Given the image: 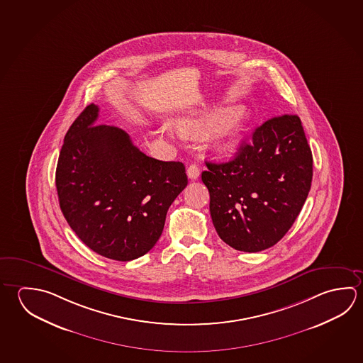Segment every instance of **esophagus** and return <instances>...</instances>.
<instances>
[{
    "instance_id": "obj_1",
    "label": "esophagus",
    "mask_w": 363,
    "mask_h": 363,
    "mask_svg": "<svg viewBox=\"0 0 363 363\" xmlns=\"http://www.w3.org/2000/svg\"><path fill=\"white\" fill-rule=\"evenodd\" d=\"M187 176H189V179H199V176H200L199 167H197L196 164H191V166L187 168Z\"/></svg>"
}]
</instances>
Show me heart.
I'll return each instance as SVG.
<instances>
[{"instance_id": "b5f03b06", "label": "heart", "mask_w": 363, "mask_h": 363, "mask_svg": "<svg viewBox=\"0 0 363 363\" xmlns=\"http://www.w3.org/2000/svg\"><path fill=\"white\" fill-rule=\"evenodd\" d=\"M240 123V115H232L230 111H220L205 116L201 120L194 122L186 128V133L191 136H199L211 128H216V134L213 138L214 147L219 153H228L235 147Z\"/></svg>"}]
</instances>
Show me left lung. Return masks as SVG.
Here are the masks:
<instances>
[{"instance_id": "1", "label": "left lung", "mask_w": 363, "mask_h": 363, "mask_svg": "<svg viewBox=\"0 0 363 363\" xmlns=\"http://www.w3.org/2000/svg\"><path fill=\"white\" fill-rule=\"evenodd\" d=\"M216 233L230 247L259 252L280 241L311 189L312 153L298 116L273 117L227 163L206 162Z\"/></svg>"}]
</instances>
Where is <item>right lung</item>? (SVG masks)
Returning a JSON list of instances; mask_svg holds the SVG:
<instances>
[{"instance_id":"1","label":"right lung","mask_w":363,"mask_h":363,"mask_svg":"<svg viewBox=\"0 0 363 363\" xmlns=\"http://www.w3.org/2000/svg\"><path fill=\"white\" fill-rule=\"evenodd\" d=\"M98 113L91 103L66 133L56 169L60 208L90 250L134 260L160 240L187 176L184 163L150 158L121 128L96 125Z\"/></svg>"}]
</instances>
